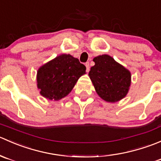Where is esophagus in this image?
Here are the masks:
<instances>
[{
	"instance_id": "obj_1",
	"label": "esophagus",
	"mask_w": 161,
	"mask_h": 161,
	"mask_svg": "<svg viewBox=\"0 0 161 161\" xmlns=\"http://www.w3.org/2000/svg\"><path fill=\"white\" fill-rule=\"evenodd\" d=\"M86 71H90V63L89 62H86Z\"/></svg>"
}]
</instances>
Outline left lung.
<instances>
[{
  "mask_svg": "<svg viewBox=\"0 0 161 161\" xmlns=\"http://www.w3.org/2000/svg\"><path fill=\"white\" fill-rule=\"evenodd\" d=\"M89 76L96 92L107 102L118 101L124 98L131 85V73L108 54L93 58Z\"/></svg>",
  "mask_w": 161,
  "mask_h": 161,
  "instance_id": "1",
  "label": "left lung"
}]
</instances>
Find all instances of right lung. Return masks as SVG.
<instances>
[{
	"label": "right lung",
	"instance_id": "right-lung-1",
	"mask_svg": "<svg viewBox=\"0 0 161 161\" xmlns=\"http://www.w3.org/2000/svg\"><path fill=\"white\" fill-rule=\"evenodd\" d=\"M86 66L70 54H61L37 71V87L48 100H58L72 90L78 79L86 74Z\"/></svg>",
	"mask_w": 161,
	"mask_h": 161
}]
</instances>
